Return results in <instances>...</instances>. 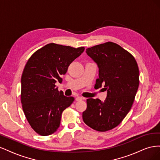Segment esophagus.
<instances>
[{"label": "esophagus", "instance_id": "obj_1", "mask_svg": "<svg viewBox=\"0 0 160 160\" xmlns=\"http://www.w3.org/2000/svg\"><path fill=\"white\" fill-rule=\"evenodd\" d=\"M83 99H84V98H81V97H78V98H76V101H81V100H83Z\"/></svg>", "mask_w": 160, "mask_h": 160}]
</instances>
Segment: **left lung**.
I'll return each mask as SVG.
<instances>
[{"instance_id":"obj_1","label":"left lung","mask_w":160,"mask_h":160,"mask_svg":"<svg viewBox=\"0 0 160 160\" xmlns=\"http://www.w3.org/2000/svg\"><path fill=\"white\" fill-rule=\"evenodd\" d=\"M86 52L99 67L95 87L103 85L108 95L104 101L87 99L83 119L91 128L107 132L117 127L132 108L139 83L138 65L131 53L113 42L88 48Z\"/></svg>"}]
</instances>
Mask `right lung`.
<instances>
[{"instance_id":"right-lung-1","label":"right lung","mask_w":160,"mask_h":160,"mask_svg":"<svg viewBox=\"0 0 160 160\" xmlns=\"http://www.w3.org/2000/svg\"><path fill=\"white\" fill-rule=\"evenodd\" d=\"M83 47L73 48L49 43L28 60L21 77V101L31 127L43 136L59 128L62 111L75 100L56 88L71 62L81 55Z\"/></svg>"}]
</instances>
